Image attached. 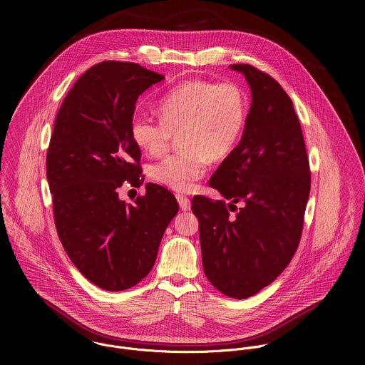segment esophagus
<instances>
[{
	"instance_id": "obj_1",
	"label": "esophagus",
	"mask_w": 365,
	"mask_h": 365,
	"mask_svg": "<svg viewBox=\"0 0 365 365\" xmlns=\"http://www.w3.org/2000/svg\"><path fill=\"white\" fill-rule=\"evenodd\" d=\"M177 201H178V205H180L181 210H190V208H191V202H190V198L187 195L178 194Z\"/></svg>"
}]
</instances>
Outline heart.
<instances>
[{
  "label": "heart",
  "instance_id": "1",
  "mask_svg": "<svg viewBox=\"0 0 365 365\" xmlns=\"http://www.w3.org/2000/svg\"><path fill=\"white\" fill-rule=\"evenodd\" d=\"M160 120L136 115L129 125L133 143L149 155H163L174 135L182 150L150 168L152 178L177 192H190L210 161H222L239 143L247 120V96L235 81L191 78L157 104Z\"/></svg>",
  "mask_w": 365,
  "mask_h": 365
}]
</instances>
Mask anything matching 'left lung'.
<instances>
[{"label": "left lung", "mask_w": 365, "mask_h": 365, "mask_svg": "<svg viewBox=\"0 0 365 365\" xmlns=\"http://www.w3.org/2000/svg\"><path fill=\"white\" fill-rule=\"evenodd\" d=\"M232 68L245 74L253 101L240 143L209 180L232 202L195 195L191 209L209 282L246 299L269 285L299 246L311 168L299 119L279 83L252 64Z\"/></svg>", "instance_id": "1"}]
</instances>
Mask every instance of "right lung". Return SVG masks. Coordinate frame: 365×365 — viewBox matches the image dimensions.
I'll use <instances>...</instances> for the list:
<instances>
[{
    "mask_svg": "<svg viewBox=\"0 0 365 365\" xmlns=\"http://www.w3.org/2000/svg\"><path fill=\"white\" fill-rule=\"evenodd\" d=\"M164 76L138 63L106 60L78 77L56 115L46 155L57 236L78 271L105 291H123L153 268L178 212L175 197L148 182L133 204L123 182L140 187V149L129 125L138 97Z\"/></svg>",
    "mask_w": 365,
    "mask_h": 365,
    "instance_id": "add662e5",
    "label": "right lung"
}]
</instances>
